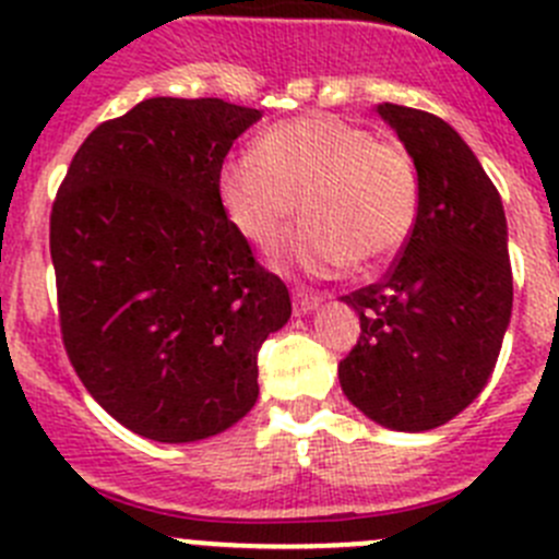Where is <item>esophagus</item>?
Returning <instances> with one entry per match:
<instances>
[{
  "label": "esophagus",
  "mask_w": 559,
  "mask_h": 559,
  "mask_svg": "<svg viewBox=\"0 0 559 559\" xmlns=\"http://www.w3.org/2000/svg\"><path fill=\"white\" fill-rule=\"evenodd\" d=\"M319 302H322V295H317V292H308V289L292 292V308H295V317H306V313H311Z\"/></svg>",
  "instance_id": "1"
}]
</instances>
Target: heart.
I'll return each instance as SVG.
<instances>
[{"instance_id": "1", "label": "heart", "mask_w": 559, "mask_h": 559, "mask_svg": "<svg viewBox=\"0 0 559 559\" xmlns=\"http://www.w3.org/2000/svg\"><path fill=\"white\" fill-rule=\"evenodd\" d=\"M218 193L235 229L267 253L300 199L306 221L286 257L317 273L382 264L412 235L420 204L415 164L401 144L328 114L262 130L251 155L221 169Z\"/></svg>"}]
</instances>
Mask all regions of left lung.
<instances>
[{
    "instance_id": "obj_1",
    "label": "left lung",
    "mask_w": 559,
    "mask_h": 559,
    "mask_svg": "<svg viewBox=\"0 0 559 559\" xmlns=\"http://www.w3.org/2000/svg\"><path fill=\"white\" fill-rule=\"evenodd\" d=\"M377 111L415 164L420 204L384 278L341 297L360 338L338 379L384 429L429 431L478 399L500 357L513 306L506 210L445 119L395 103Z\"/></svg>"
}]
</instances>
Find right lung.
Segmentation results:
<instances>
[{
  "label": "right lung",
  "mask_w": 559,
  "mask_h": 559,
  "mask_svg": "<svg viewBox=\"0 0 559 559\" xmlns=\"http://www.w3.org/2000/svg\"><path fill=\"white\" fill-rule=\"evenodd\" d=\"M259 119L221 97H150L86 135L53 199L64 352L92 399L147 440H207L248 415L259 349L292 313L218 193Z\"/></svg>",
  "instance_id": "right-lung-1"
}]
</instances>
